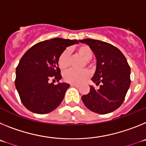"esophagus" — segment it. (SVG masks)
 <instances>
[{"instance_id":"34e87169","label":"esophagus","mask_w":146,"mask_h":146,"mask_svg":"<svg viewBox=\"0 0 146 146\" xmlns=\"http://www.w3.org/2000/svg\"><path fill=\"white\" fill-rule=\"evenodd\" d=\"M71 86H73V87H76V88H79V86H78V85H76V84H71Z\"/></svg>"}]
</instances>
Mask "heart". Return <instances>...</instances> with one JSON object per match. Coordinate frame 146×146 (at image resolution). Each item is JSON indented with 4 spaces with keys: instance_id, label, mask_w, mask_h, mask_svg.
I'll return each mask as SVG.
<instances>
[{
    "instance_id": "1",
    "label": "heart",
    "mask_w": 146,
    "mask_h": 146,
    "mask_svg": "<svg viewBox=\"0 0 146 146\" xmlns=\"http://www.w3.org/2000/svg\"><path fill=\"white\" fill-rule=\"evenodd\" d=\"M76 52L78 55L82 56L86 60L87 65L91 66L90 60L93 56V51L87 45H82L80 47L76 49ZM69 51L68 50H64L62 52L58 58V66L61 69H67L69 66ZM91 74L88 69H82V70H74L71 69L66 72L64 74V80L67 82L72 83V84H81L90 77Z\"/></svg>"
}]
</instances>
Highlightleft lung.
Listing matches in <instances>:
<instances>
[{"instance_id": "1", "label": "left lung", "mask_w": 146, "mask_h": 146, "mask_svg": "<svg viewBox=\"0 0 146 146\" xmlns=\"http://www.w3.org/2000/svg\"><path fill=\"white\" fill-rule=\"evenodd\" d=\"M88 44L96 58V69L91 80L99 86H90L82 96L86 108L94 113L107 114L118 109L123 102L130 86V66L123 54L113 45L99 40H80Z\"/></svg>"}]
</instances>
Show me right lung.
<instances>
[{
	"label": "right lung",
	"mask_w": 146,
	"mask_h": 146,
	"mask_svg": "<svg viewBox=\"0 0 146 146\" xmlns=\"http://www.w3.org/2000/svg\"><path fill=\"white\" fill-rule=\"evenodd\" d=\"M77 40L55 38L38 42L23 55L16 68L15 86L23 105L32 113L46 114L57 108L69 84L50 83L62 78L58 58Z\"/></svg>",
	"instance_id": "add662e5"
}]
</instances>
